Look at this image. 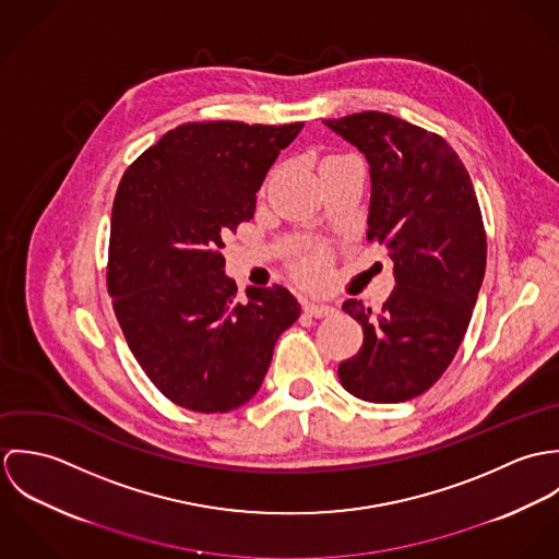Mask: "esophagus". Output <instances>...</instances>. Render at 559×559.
<instances>
[{
    "label": "esophagus",
    "instance_id": "obj_1",
    "mask_svg": "<svg viewBox=\"0 0 559 559\" xmlns=\"http://www.w3.org/2000/svg\"><path fill=\"white\" fill-rule=\"evenodd\" d=\"M304 312H306L308 317H312V319H326V317H333V314H335V308L324 306V304H310V301H306V304H304Z\"/></svg>",
    "mask_w": 559,
    "mask_h": 559
}]
</instances>
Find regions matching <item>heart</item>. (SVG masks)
I'll use <instances>...</instances> for the list:
<instances>
[{"instance_id":"b5f03b06","label":"heart","mask_w":559,"mask_h":559,"mask_svg":"<svg viewBox=\"0 0 559 559\" xmlns=\"http://www.w3.org/2000/svg\"><path fill=\"white\" fill-rule=\"evenodd\" d=\"M293 269L301 282L319 286L329 275V253L322 247H310L295 258Z\"/></svg>"}]
</instances>
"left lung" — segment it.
I'll return each mask as SVG.
<instances>
[{
  "mask_svg": "<svg viewBox=\"0 0 559 559\" xmlns=\"http://www.w3.org/2000/svg\"><path fill=\"white\" fill-rule=\"evenodd\" d=\"M324 124L370 163L368 240L388 249L396 275L379 312L344 301L364 344L340 364V383L379 404L421 396L452 364L484 280L486 230L472 178L441 135L392 114L361 111Z\"/></svg>",
  "mask_w": 559,
  "mask_h": 559,
  "instance_id": "left-lung-1",
  "label": "left lung"
}]
</instances>
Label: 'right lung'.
<instances>
[{"instance_id": "obj_1", "label": "right lung", "mask_w": 559, "mask_h": 559, "mask_svg": "<svg viewBox=\"0 0 559 559\" xmlns=\"http://www.w3.org/2000/svg\"><path fill=\"white\" fill-rule=\"evenodd\" d=\"M301 129L187 122L133 160L118 185L107 290L138 364L182 408L226 413L253 399L277 337L301 314L284 286L247 288L239 301L222 255Z\"/></svg>"}]
</instances>
